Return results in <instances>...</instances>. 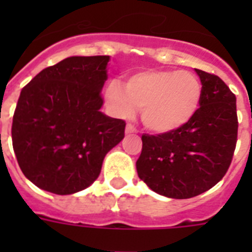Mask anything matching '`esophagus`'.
I'll use <instances>...</instances> for the list:
<instances>
[{
  "label": "esophagus",
  "instance_id": "34e87169",
  "mask_svg": "<svg viewBox=\"0 0 252 252\" xmlns=\"http://www.w3.org/2000/svg\"><path fill=\"white\" fill-rule=\"evenodd\" d=\"M137 132V129H136V126H133V124H130V123H128L126 124V134H130V133H136Z\"/></svg>",
  "mask_w": 252,
  "mask_h": 252
}]
</instances>
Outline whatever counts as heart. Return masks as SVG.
<instances>
[{
  "label": "heart",
  "mask_w": 252,
  "mask_h": 252,
  "mask_svg": "<svg viewBox=\"0 0 252 252\" xmlns=\"http://www.w3.org/2000/svg\"><path fill=\"white\" fill-rule=\"evenodd\" d=\"M201 84L193 73L150 69L126 80H114L106 87V100L115 115L129 118L141 108L142 123L149 129L166 133L187 124L197 111Z\"/></svg>",
  "instance_id": "heart-1"
}]
</instances>
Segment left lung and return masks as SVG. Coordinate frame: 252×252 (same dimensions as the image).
<instances>
[{"mask_svg": "<svg viewBox=\"0 0 252 252\" xmlns=\"http://www.w3.org/2000/svg\"><path fill=\"white\" fill-rule=\"evenodd\" d=\"M200 107L187 124L159 134H142L138 178L171 199H189L211 189L226 174L238 136L237 99L219 76L196 69Z\"/></svg>", "mask_w": 252, "mask_h": 252, "instance_id": "obj_1", "label": "left lung"}]
</instances>
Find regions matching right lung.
I'll list each match as a JSON object with an SVG mask.
<instances>
[{
  "label": "right lung",
  "instance_id": "1",
  "mask_svg": "<svg viewBox=\"0 0 252 252\" xmlns=\"http://www.w3.org/2000/svg\"><path fill=\"white\" fill-rule=\"evenodd\" d=\"M108 56H73L43 69L21 91L11 138L36 187L70 195L89 187L124 138L126 122L100 112Z\"/></svg>",
  "mask_w": 252,
  "mask_h": 252
}]
</instances>
